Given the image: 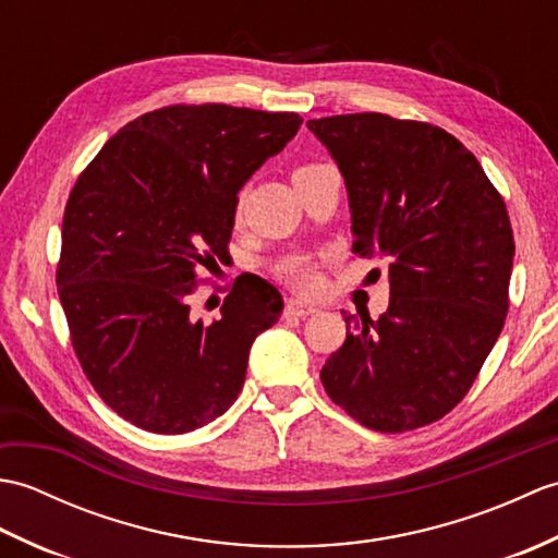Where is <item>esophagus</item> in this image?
Segmentation results:
<instances>
[{"label": "esophagus", "instance_id": "esophagus-1", "mask_svg": "<svg viewBox=\"0 0 558 558\" xmlns=\"http://www.w3.org/2000/svg\"><path fill=\"white\" fill-rule=\"evenodd\" d=\"M316 312V306L310 304V302H302V300H288L286 304V318H304Z\"/></svg>", "mask_w": 558, "mask_h": 558}]
</instances>
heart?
<instances>
[{
	"label": "heart",
	"instance_id": "obj_1",
	"mask_svg": "<svg viewBox=\"0 0 558 558\" xmlns=\"http://www.w3.org/2000/svg\"><path fill=\"white\" fill-rule=\"evenodd\" d=\"M302 168H312V165H302ZM302 168H300V170H302ZM288 278H290L292 286H298V288H302V290L314 288L316 280H318L316 268L310 266V264H304V260H298V264H290Z\"/></svg>",
	"mask_w": 558,
	"mask_h": 558
}]
</instances>
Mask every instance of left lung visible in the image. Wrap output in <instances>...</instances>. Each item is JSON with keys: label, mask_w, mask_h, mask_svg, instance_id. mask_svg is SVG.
I'll return each mask as SVG.
<instances>
[{"label": "left lung", "mask_w": 558, "mask_h": 558, "mask_svg": "<svg viewBox=\"0 0 558 558\" xmlns=\"http://www.w3.org/2000/svg\"><path fill=\"white\" fill-rule=\"evenodd\" d=\"M345 177L352 252L386 258L390 302L345 314L330 400L374 432H410L465 398L508 312L513 230L480 160L444 129L378 112L310 120Z\"/></svg>", "instance_id": "obj_1"}]
</instances>
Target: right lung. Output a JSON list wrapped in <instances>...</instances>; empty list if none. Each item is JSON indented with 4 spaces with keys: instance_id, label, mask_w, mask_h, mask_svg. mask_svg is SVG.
I'll use <instances>...</instances> for the list:
<instances>
[{
    "instance_id": "obj_1",
    "label": "right lung",
    "mask_w": 558,
    "mask_h": 558,
    "mask_svg": "<svg viewBox=\"0 0 558 558\" xmlns=\"http://www.w3.org/2000/svg\"><path fill=\"white\" fill-rule=\"evenodd\" d=\"M302 117L232 105H170L102 146L71 189L57 292L98 396L141 429L184 434L240 396L248 350L282 298L234 280L213 324L194 322L198 268L225 260L240 189L286 148Z\"/></svg>"
}]
</instances>
